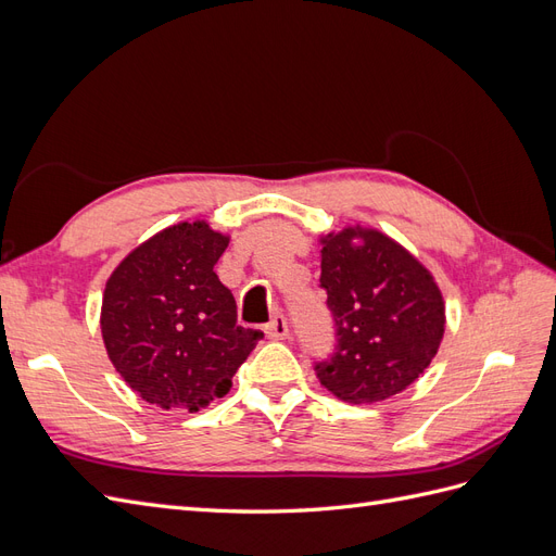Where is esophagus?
I'll list each match as a JSON object with an SVG mask.
<instances>
[{
	"label": "esophagus",
	"mask_w": 556,
	"mask_h": 556,
	"mask_svg": "<svg viewBox=\"0 0 556 556\" xmlns=\"http://www.w3.org/2000/svg\"><path fill=\"white\" fill-rule=\"evenodd\" d=\"M264 331H266V336L271 341H282V339H288V336H290V325H288V319H285L282 315H276L271 319V325H268Z\"/></svg>",
	"instance_id": "obj_1"
}]
</instances>
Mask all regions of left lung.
<instances>
[{"label":"left lung","instance_id":"8db88e82","mask_svg":"<svg viewBox=\"0 0 556 556\" xmlns=\"http://www.w3.org/2000/svg\"><path fill=\"white\" fill-rule=\"evenodd\" d=\"M336 345L315 364L319 382L345 403L384 401L410 387L435 357L445 333L439 282L415 255L374 227L319 237Z\"/></svg>","mask_w":556,"mask_h":556}]
</instances>
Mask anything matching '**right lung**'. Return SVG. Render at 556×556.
<instances>
[{"mask_svg": "<svg viewBox=\"0 0 556 556\" xmlns=\"http://www.w3.org/2000/svg\"><path fill=\"white\" fill-rule=\"evenodd\" d=\"M229 233L206 220L157 231L113 268L102 339L115 371L143 401L197 413L231 390L262 331L237 325V301L213 271Z\"/></svg>", "mask_w": 556, "mask_h": 556, "instance_id": "right-lung-1", "label": "right lung"}]
</instances>
